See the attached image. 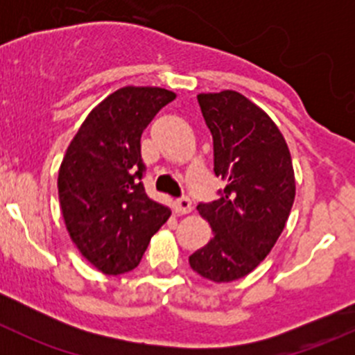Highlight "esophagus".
<instances>
[{
    "mask_svg": "<svg viewBox=\"0 0 355 355\" xmlns=\"http://www.w3.org/2000/svg\"><path fill=\"white\" fill-rule=\"evenodd\" d=\"M173 207H175V211H177V213L189 214L192 211V202H191V199H189V198H180V199L175 200Z\"/></svg>",
    "mask_w": 355,
    "mask_h": 355,
    "instance_id": "1",
    "label": "esophagus"
}]
</instances>
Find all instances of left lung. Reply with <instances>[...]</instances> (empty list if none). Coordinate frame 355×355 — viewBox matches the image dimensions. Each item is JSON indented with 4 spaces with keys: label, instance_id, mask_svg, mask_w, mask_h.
I'll list each match as a JSON object with an SVG mask.
<instances>
[{
    "label": "left lung",
    "instance_id": "left-lung-1",
    "mask_svg": "<svg viewBox=\"0 0 355 355\" xmlns=\"http://www.w3.org/2000/svg\"><path fill=\"white\" fill-rule=\"evenodd\" d=\"M213 135L214 175L227 182L220 199L198 211L213 239L189 263L200 277L225 284L249 275L284 232L295 198L292 157L270 116L235 91L199 94Z\"/></svg>",
    "mask_w": 355,
    "mask_h": 355
}]
</instances>
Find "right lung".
Segmentation results:
<instances>
[{"label":"right lung","mask_w":355,"mask_h":355,"mask_svg":"<svg viewBox=\"0 0 355 355\" xmlns=\"http://www.w3.org/2000/svg\"><path fill=\"white\" fill-rule=\"evenodd\" d=\"M175 99L161 87H123L89 113L67 149L58 196L70 239L105 275L141 263L170 209L148 198L141 135Z\"/></svg>","instance_id":"right-lung-1"}]
</instances>
